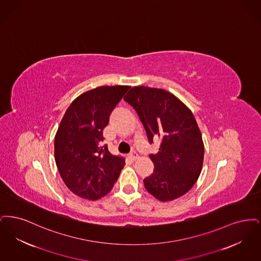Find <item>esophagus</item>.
<instances>
[{
	"mask_svg": "<svg viewBox=\"0 0 261 261\" xmlns=\"http://www.w3.org/2000/svg\"><path fill=\"white\" fill-rule=\"evenodd\" d=\"M129 158L133 160V161H136L138 158V154L136 153V151H133L130 154H129Z\"/></svg>",
	"mask_w": 261,
	"mask_h": 261,
	"instance_id": "esophagus-1",
	"label": "esophagus"
}]
</instances>
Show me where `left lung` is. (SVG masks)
<instances>
[{
	"label": "left lung",
	"mask_w": 261,
	"mask_h": 261,
	"mask_svg": "<svg viewBox=\"0 0 261 261\" xmlns=\"http://www.w3.org/2000/svg\"><path fill=\"white\" fill-rule=\"evenodd\" d=\"M124 99L136 110L149 143L161 140L158 153L149 155L155 169L143 180L146 190L162 202L181 197L197 181L204 161L203 138L192 112L162 89L135 87Z\"/></svg>",
	"instance_id": "obj_1"
}]
</instances>
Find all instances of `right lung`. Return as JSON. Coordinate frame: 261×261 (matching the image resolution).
Masks as SVG:
<instances>
[{"mask_svg": "<svg viewBox=\"0 0 261 261\" xmlns=\"http://www.w3.org/2000/svg\"><path fill=\"white\" fill-rule=\"evenodd\" d=\"M126 86L99 87L86 91L70 104L55 137L57 170L69 189L88 200L110 192L125 160L114 156L104 140L103 129Z\"/></svg>", "mask_w": 261, "mask_h": 261, "instance_id": "add662e5", "label": "right lung"}]
</instances>
